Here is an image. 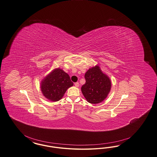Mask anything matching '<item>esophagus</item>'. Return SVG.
Listing matches in <instances>:
<instances>
[{
  "instance_id": "obj_1",
  "label": "esophagus",
  "mask_w": 157,
  "mask_h": 157,
  "mask_svg": "<svg viewBox=\"0 0 157 157\" xmlns=\"http://www.w3.org/2000/svg\"><path fill=\"white\" fill-rule=\"evenodd\" d=\"M75 86L76 87L79 86V83H78V82H76V83H75Z\"/></svg>"
}]
</instances>
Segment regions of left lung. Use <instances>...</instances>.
I'll return each instance as SVG.
<instances>
[{"label":"left lung","instance_id":"1","mask_svg":"<svg viewBox=\"0 0 157 157\" xmlns=\"http://www.w3.org/2000/svg\"><path fill=\"white\" fill-rule=\"evenodd\" d=\"M86 83L81 87L82 92L87 102L92 104L101 103L111 90V81L103 73L98 65L89 68L85 75Z\"/></svg>","mask_w":157,"mask_h":157}]
</instances>
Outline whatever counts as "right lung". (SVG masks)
Listing matches in <instances>:
<instances>
[{
	"label": "right lung",
	"mask_w": 157,
	"mask_h": 157,
	"mask_svg": "<svg viewBox=\"0 0 157 157\" xmlns=\"http://www.w3.org/2000/svg\"><path fill=\"white\" fill-rule=\"evenodd\" d=\"M73 85L69 75L57 68L43 78L40 83V89L45 98L55 102L61 100L67 89Z\"/></svg>",
	"instance_id": "1"
}]
</instances>
